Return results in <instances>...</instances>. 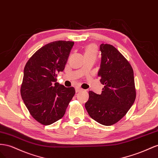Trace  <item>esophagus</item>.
Masks as SVG:
<instances>
[{
  "label": "esophagus",
  "instance_id": "obj_1",
  "mask_svg": "<svg viewBox=\"0 0 158 158\" xmlns=\"http://www.w3.org/2000/svg\"><path fill=\"white\" fill-rule=\"evenodd\" d=\"M83 91V89L79 88V87H76V88H75V91H76V93H79V92H80V91Z\"/></svg>",
  "mask_w": 158,
  "mask_h": 158
}]
</instances>
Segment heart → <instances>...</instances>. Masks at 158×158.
I'll return each mask as SVG.
<instances>
[{"mask_svg": "<svg viewBox=\"0 0 158 158\" xmlns=\"http://www.w3.org/2000/svg\"><path fill=\"white\" fill-rule=\"evenodd\" d=\"M97 53V48L95 44H89L85 48V56H96Z\"/></svg>", "mask_w": 158, "mask_h": 158, "instance_id": "heart-1", "label": "heart"}]
</instances>
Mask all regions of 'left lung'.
Here are the masks:
<instances>
[{
  "instance_id": "8db88e82",
  "label": "left lung",
  "mask_w": 158,
  "mask_h": 158,
  "mask_svg": "<svg viewBox=\"0 0 158 158\" xmlns=\"http://www.w3.org/2000/svg\"><path fill=\"white\" fill-rule=\"evenodd\" d=\"M101 68L98 76L104 85L101 94L89 91L85 108L91 118L110 126L127 113L136 97L133 69L129 61L110 44H102Z\"/></svg>"
}]
</instances>
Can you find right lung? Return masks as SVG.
Listing matches in <instances>:
<instances>
[{"instance_id": "1", "label": "right lung", "mask_w": 158, "mask_h": 158, "mask_svg": "<svg viewBox=\"0 0 158 158\" xmlns=\"http://www.w3.org/2000/svg\"><path fill=\"white\" fill-rule=\"evenodd\" d=\"M73 44L63 40L49 43L35 52L24 67L21 97L30 114L40 124L49 125L61 119L75 93L74 87L56 82Z\"/></svg>"}]
</instances>
